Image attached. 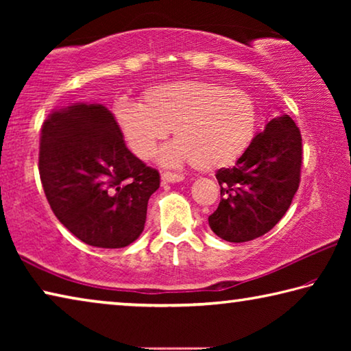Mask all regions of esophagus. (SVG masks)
Here are the masks:
<instances>
[{"label": "esophagus", "instance_id": "1", "mask_svg": "<svg viewBox=\"0 0 351 351\" xmlns=\"http://www.w3.org/2000/svg\"><path fill=\"white\" fill-rule=\"evenodd\" d=\"M161 180L162 182H181L184 181V176L180 173H171V171H164Z\"/></svg>", "mask_w": 351, "mask_h": 351}]
</instances>
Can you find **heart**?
Listing matches in <instances>:
<instances>
[{
  "label": "heart",
  "mask_w": 351,
  "mask_h": 351,
  "mask_svg": "<svg viewBox=\"0 0 351 351\" xmlns=\"http://www.w3.org/2000/svg\"><path fill=\"white\" fill-rule=\"evenodd\" d=\"M144 104L117 100L112 116L136 156L148 159L173 128L176 141L161 153L167 165L192 162L212 171L234 165L258 127L249 94L204 80L169 82L148 88Z\"/></svg>",
  "instance_id": "b5f03b06"
}]
</instances>
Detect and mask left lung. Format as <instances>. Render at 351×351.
Returning a JSON list of instances; mask_svg holds the SVG:
<instances>
[{"label":"left lung","mask_w":351,"mask_h":351,"mask_svg":"<svg viewBox=\"0 0 351 351\" xmlns=\"http://www.w3.org/2000/svg\"><path fill=\"white\" fill-rule=\"evenodd\" d=\"M300 167V130L288 114L271 119L235 167L217 171L221 201L209 217L210 229L230 243L269 232L299 189Z\"/></svg>","instance_id":"1"}]
</instances>
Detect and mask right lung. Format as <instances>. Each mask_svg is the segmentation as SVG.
Instances as JSON below:
<instances>
[{"label":"right lung","mask_w":351,"mask_h":351,"mask_svg":"<svg viewBox=\"0 0 351 351\" xmlns=\"http://www.w3.org/2000/svg\"><path fill=\"white\" fill-rule=\"evenodd\" d=\"M38 169L52 212L83 243L117 249L142 234L159 173L128 150L106 106L52 110L41 127Z\"/></svg>","instance_id":"obj_1"}]
</instances>
